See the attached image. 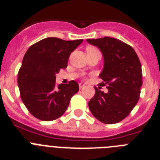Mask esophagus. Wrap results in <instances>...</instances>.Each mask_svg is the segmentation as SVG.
Wrapping results in <instances>:
<instances>
[{"mask_svg":"<svg viewBox=\"0 0 160 160\" xmlns=\"http://www.w3.org/2000/svg\"><path fill=\"white\" fill-rule=\"evenodd\" d=\"M79 87H80V89H82L83 88H84L85 84H84V83H80V84H79Z\"/></svg>","mask_w":160,"mask_h":160,"instance_id":"34e87169","label":"esophagus"}]
</instances>
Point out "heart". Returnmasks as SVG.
Instances as JSON below:
<instances>
[{
    "label": "heart",
    "mask_w": 160,
    "mask_h": 160,
    "mask_svg": "<svg viewBox=\"0 0 160 160\" xmlns=\"http://www.w3.org/2000/svg\"><path fill=\"white\" fill-rule=\"evenodd\" d=\"M94 50H97V49H93V48H90V49H88V51H94Z\"/></svg>",
    "instance_id": "obj_1"
}]
</instances>
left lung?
I'll list each match as a JSON object with an SVG mask.
<instances>
[{"label":"left lung","instance_id":"8db88e82","mask_svg":"<svg viewBox=\"0 0 160 160\" xmlns=\"http://www.w3.org/2000/svg\"><path fill=\"white\" fill-rule=\"evenodd\" d=\"M103 55L104 67L99 74L101 86L108 85V92L94 88L95 94L88 105L100 122L114 124L127 117L139 99L142 85V66L132 46L111 37L87 39Z\"/></svg>","mask_w":160,"mask_h":160}]
</instances>
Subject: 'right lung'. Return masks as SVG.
I'll use <instances>...</instances> for the list:
<instances>
[{"label": "right lung", "mask_w": 160, "mask_h": 160, "mask_svg": "<svg viewBox=\"0 0 160 160\" xmlns=\"http://www.w3.org/2000/svg\"><path fill=\"white\" fill-rule=\"evenodd\" d=\"M83 39L66 41L49 37L27 50L18 76L21 98L28 111L42 121L57 119L65 113L79 90L75 81L56 85V74L65 69L69 56Z\"/></svg>", "instance_id": "add662e5"}]
</instances>
